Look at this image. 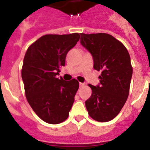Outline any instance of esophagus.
Instances as JSON below:
<instances>
[{
    "mask_svg": "<svg viewBox=\"0 0 150 150\" xmlns=\"http://www.w3.org/2000/svg\"><path fill=\"white\" fill-rule=\"evenodd\" d=\"M79 85H80V87H83V86H85V83L80 82V83H79Z\"/></svg>",
    "mask_w": 150,
    "mask_h": 150,
    "instance_id": "34e87169",
    "label": "esophagus"
}]
</instances>
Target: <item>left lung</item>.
Listing matches in <instances>:
<instances>
[{"instance_id": "8db88e82", "label": "left lung", "mask_w": 150, "mask_h": 150, "mask_svg": "<svg viewBox=\"0 0 150 150\" xmlns=\"http://www.w3.org/2000/svg\"><path fill=\"white\" fill-rule=\"evenodd\" d=\"M80 42L92 56L94 69L101 71L98 85H89L92 94L85 101L87 110L97 121H110L120 113L129 95L133 74L129 52L107 33H81Z\"/></svg>"}]
</instances>
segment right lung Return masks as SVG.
<instances>
[{
	"label": "right lung",
	"mask_w": 150,
	"mask_h": 150,
	"mask_svg": "<svg viewBox=\"0 0 150 150\" xmlns=\"http://www.w3.org/2000/svg\"><path fill=\"white\" fill-rule=\"evenodd\" d=\"M79 33L45 35L28 48L21 75L30 107L40 119L57 124L69 117L79 88L77 80L56 78L65 66L68 52L76 45Z\"/></svg>",
	"instance_id": "obj_1"
}]
</instances>
